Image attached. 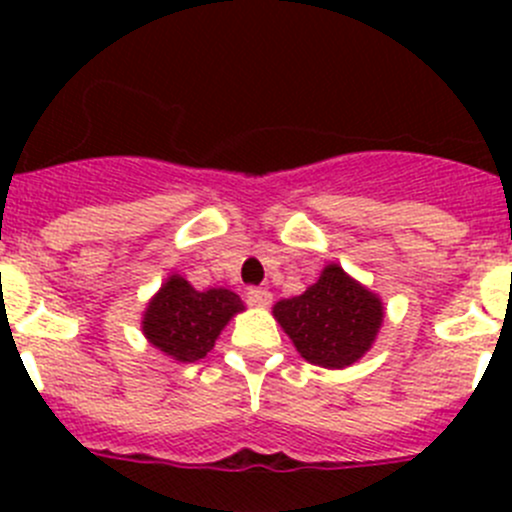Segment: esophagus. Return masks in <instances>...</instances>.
Here are the masks:
<instances>
[{"label":"esophagus","mask_w":512,"mask_h":512,"mask_svg":"<svg viewBox=\"0 0 512 512\" xmlns=\"http://www.w3.org/2000/svg\"><path fill=\"white\" fill-rule=\"evenodd\" d=\"M247 302L255 304V307H267L272 302V294L265 287H247Z\"/></svg>","instance_id":"obj_1"}]
</instances>
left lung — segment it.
<instances>
[{"mask_svg": "<svg viewBox=\"0 0 512 512\" xmlns=\"http://www.w3.org/2000/svg\"><path fill=\"white\" fill-rule=\"evenodd\" d=\"M275 317L309 364L344 369L369 352L384 307L342 267L329 265L307 292L277 302Z\"/></svg>", "mask_w": 512, "mask_h": 512, "instance_id": "obj_1", "label": "left lung"}]
</instances>
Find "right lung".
Returning <instances> with one entry per match:
<instances>
[{
	"instance_id": "add662e5",
	"label": "right lung",
	"mask_w": 512,
	"mask_h": 512,
	"mask_svg": "<svg viewBox=\"0 0 512 512\" xmlns=\"http://www.w3.org/2000/svg\"><path fill=\"white\" fill-rule=\"evenodd\" d=\"M240 309V297L230 289L198 292L173 275L148 304L143 334L175 361H198L215 347L218 334Z\"/></svg>"
}]
</instances>
